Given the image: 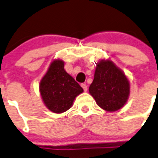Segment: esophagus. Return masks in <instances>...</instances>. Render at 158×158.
<instances>
[{
	"label": "esophagus",
	"mask_w": 158,
	"mask_h": 158,
	"mask_svg": "<svg viewBox=\"0 0 158 158\" xmlns=\"http://www.w3.org/2000/svg\"><path fill=\"white\" fill-rule=\"evenodd\" d=\"M81 87H83V90H84L85 92L87 91V86L86 84H85V83H82V84H81Z\"/></svg>",
	"instance_id": "1"
}]
</instances>
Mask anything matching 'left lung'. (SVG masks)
<instances>
[{"instance_id": "1", "label": "left lung", "mask_w": 158, "mask_h": 158, "mask_svg": "<svg viewBox=\"0 0 158 158\" xmlns=\"http://www.w3.org/2000/svg\"><path fill=\"white\" fill-rule=\"evenodd\" d=\"M130 91L128 78L111 60H101L96 64L89 93L98 106L106 111H117L126 105Z\"/></svg>"}]
</instances>
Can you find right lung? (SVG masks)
Listing matches in <instances>:
<instances>
[{
  "label": "right lung",
  "instance_id": "obj_1",
  "mask_svg": "<svg viewBox=\"0 0 158 158\" xmlns=\"http://www.w3.org/2000/svg\"><path fill=\"white\" fill-rule=\"evenodd\" d=\"M40 93L43 102L55 114L67 111L83 89L64 70V62L57 59L51 63L40 83Z\"/></svg>",
  "mask_w": 158,
  "mask_h": 158
}]
</instances>
